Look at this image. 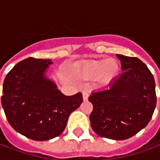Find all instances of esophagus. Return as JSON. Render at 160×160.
<instances>
[{
	"label": "esophagus",
	"instance_id": "1",
	"mask_svg": "<svg viewBox=\"0 0 160 160\" xmlns=\"http://www.w3.org/2000/svg\"><path fill=\"white\" fill-rule=\"evenodd\" d=\"M82 96H83V100L84 101H87L88 98H89V93L87 92H82Z\"/></svg>",
	"mask_w": 160,
	"mask_h": 160
}]
</instances>
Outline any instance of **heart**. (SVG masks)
I'll return each instance as SVG.
<instances>
[{
  "instance_id": "obj_1",
  "label": "heart",
  "mask_w": 160,
  "mask_h": 160,
  "mask_svg": "<svg viewBox=\"0 0 160 160\" xmlns=\"http://www.w3.org/2000/svg\"><path fill=\"white\" fill-rule=\"evenodd\" d=\"M120 65L115 58L90 60L82 62L77 68V74L84 80L98 79L101 86H107L118 79Z\"/></svg>"
}]
</instances>
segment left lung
Instances as JSON below:
<instances>
[{
  "label": "left lung",
  "instance_id": "obj_1",
  "mask_svg": "<svg viewBox=\"0 0 160 160\" xmlns=\"http://www.w3.org/2000/svg\"><path fill=\"white\" fill-rule=\"evenodd\" d=\"M123 73L110 88L94 92L90 115L95 133L113 140L133 137L149 123L156 107L155 81L146 64L137 58L117 54Z\"/></svg>",
  "mask_w": 160,
  "mask_h": 160
}]
</instances>
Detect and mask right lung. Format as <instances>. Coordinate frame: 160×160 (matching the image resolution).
<instances>
[{
  "mask_svg": "<svg viewBox=\"0 0 160 160\" xmlns=\"http://www.w3.org/2000/svg\"><path fill=\"white\" fill-rule=\"evenodd\" d=\"M50 59L28 58L14 66L3 83L2 108L11 126L35 141H47L64 131L82 94L65 96L47 76Z\"/></svg>",
  "mask_w": 160,
  "mask_h": 160,
  "instance_id": "add662e5",
  "label": "right lung"
}]
</instances>
